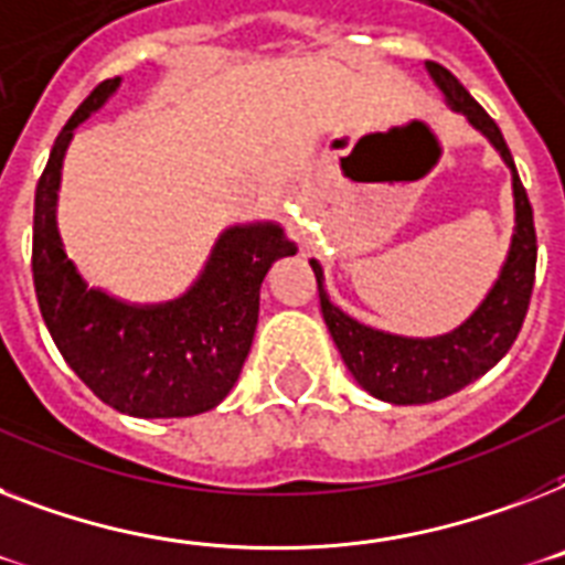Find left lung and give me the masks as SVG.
I'll return each instance as SVG.
<instances>
[{
	"mask_svg": "<svg viewBox=\"0 0 565 565\" xmlns=\"http://www.w3.org/2000/svg\"><path fill=\"white\" fill-rule=\"evenodd\" d=\"M426 72L435 81V86L444 92L449 107L473 124L511 168L516 226H513L511 249H508L505 264L499 269L497 284L490 287L473 316L444 337H397V333H386V330H374L369 324L356 322L330 301L328 290H324L322 267H319V260H310L316 284H319V305H322L324 324H328L348 371L354 374V380L365 392L380 397V401L397 403V406L441 401V397L465 388L467 383H473L484 371L493 369L511 351L513 339L525 322L536 269L534 211H531L529 194L520 182L511 150L502 139V130L476 104L473 95L461 86V81L449 68L426 60Z\"/></svg>",
	"mask_w": 565,
	"mask_h": 565,
	"instance_id": "left-lung-1",
	"label": "left lung"
}]
</instances>
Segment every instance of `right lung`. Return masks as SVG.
<instances>
[{
  "mask_svg": "<svg viewBox=\"0 0 565 565\" xmlns=\"http://www.w3.org/2000/svg\"><path fill=\"white\" fill-rule=\"evenodd\" d=\"M121 86L92 89L54 141L34 194V290L40 313L68 369L100 401L132 417H191L214 409L241 377L258 324L260 281L296 243L278 223L228 226L203 273L173 301L130 305L89 287L57 232L63 156L77 124Z\"/></svg>",
  "mask_w": 565,
  "mask_h": 565,
  "instance_id": "right-lung-1",
  "label": "right lung"
}]
</instances>
